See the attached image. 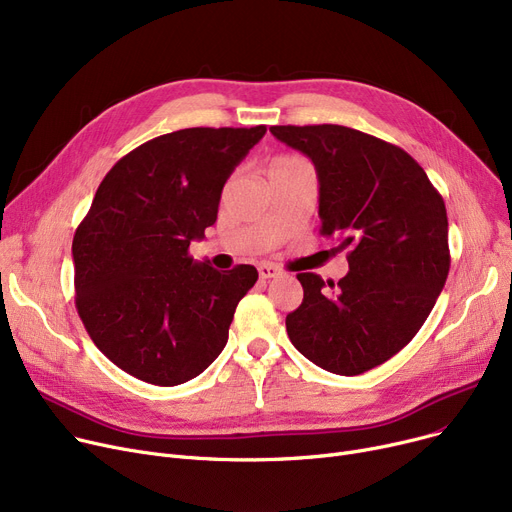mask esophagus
<instances>
[{
  "label": "esophagus",
  "instance_id": "34e87169",
  "mask_svg": "<svg viewBox=\"0 0 512 512\" xmlns=\"http://www.w3.org/2000/svg\"><path fill=\"white\" fill-rule=\"evenodd\" d=\"M282 274V270L274 263H259V276L263 280H270V278H278Z\"/></svg>",
  "mask_w": 512,
  "mask_h": 512
}]
</instances>
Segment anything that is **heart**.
<instances>
[{
	"label": "heart",
	"mask_w": 512,
	"mask_h": 512,
	"mask_svg": "<svg viewBox=\"0 0 512 512\" xmlns=\"http://www.w3.org/2000/svg\"><path fill=\"white\" fill-rule=\"evenodd\" d=\"M305 166H309V164L303 157L278 155L270 161V164H267V176H274L278 172H286V170H294V168H305Z\"/></svg>",
	"instance_id": "1"
}]
</instances>
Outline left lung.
<instances>
[{
  "instance_id": "8db88e82",
  "label": "left lung",
  "mask_w": 512,
  "mask_h": 512,
  "mask_svg": "<svg viewBox=\"0 0 512 512\" xmlns=\"http://www.w3.org/2000/svg\"><path fill=\"white\" fill-rule=\"evenodd\" d=\"M270 132L313 161L319 232L348 249L338 284L297 276L305 294L286 315L288 338L321 369L365 373L413 340L446 284L444 199L407 151L361 130L315 124Z\"/></svg>"
}]
</instances>
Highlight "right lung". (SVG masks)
<instances>
[{"label": "right lung", "instance_id": "right-lung-1", "mask_svg": "<svg viewBox=\"0 0 512 512\" xmlns=\"http://www.w3.org/2000/svg\"><path fill=\"white\" fill-rule=\"evenodd\" d=\"M265 126L184 128L126 153L72 240L76 311L99 351L137 380L178 386L228 342L253 265L218 272L188 255L218 220L222 188Z\"/></svg>", "mask_w": 512, "mask_h": 512}]
</instances>
